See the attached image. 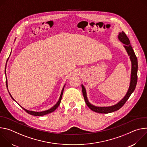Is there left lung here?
I'll return each instance as SVG.
<instances>
[{"instance_id":"1","label":"left lung","mask_w":147,"mask_h":147,"mask_svg":"<svg viewBox=\"0 0 147 147\" xmlns=\"http://www.w3.org/2000/svg\"><path fill=\"white\" fill-rule=\"evenodd\" d=\"M118 39L121 42L124 44L123 47L125 48V51H126L129 56L130 57V59L131 62V78H130V86L126 94L125 95L123 98L121 100H120L118 103L111 107H96L93 105H92L88 101L87 98L86 90L84 86H83V84H81L82 94H83L84 98V100L87 104V105L92 111L97 113H109L113 112L120 109L124 105V104L125 103V102L128 100V99L129 98L131 94L134 92L137 85V71H138L137 58L135 55V53L134 52V50L132 47L130 45V42L129 40V38L127 36L126 34H125L123 31H122L121 32H119L118 35Z\"/></svg>"}]
</instances>
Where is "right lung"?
Returning <instances> with one entry per match:
<instances>
[{
  "label": "right lung",
  "mask_w": 147,
  "mask_h": 147,
  "mask_svg": "<svg viewBox=\"0 0 147 147\" xmlns=\"http://www.w3.org/2000/svg\"><path fill=\"white\" fill-rule=\"evenodd\" d=\"M5 74H6V73H5ZM6 87H7V90H8V84H7V77H6ZM65 85L64 86V87H63V89H62V90H61V94H60V98H59V100L57 101V102L55 105L53 107H52L51 109H48V110H47V111H42V112H35V111H28V110H27V109H25V108H23L22 107H21L20 105H19L22 107L27 113H29V114H30V115H33V116H44V115H47V114H49V113H52V112H53V111H55L57 108V107H59V105H60V102H61V98H62V95H63V90H64V88H65ZM8 91H9V90H8ZM9 94H10V96H11V98L13 99V100H14V101H16L15 100H14V99L12 97V96H11V95L10 94V93L9 92Z\"/></svg>",
  "instance_id": "add662e5"
}]
</instances>
